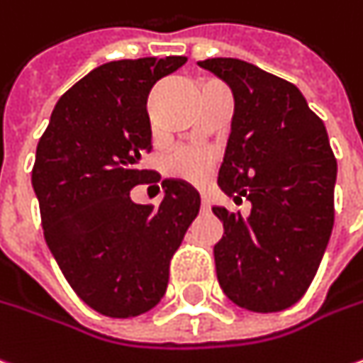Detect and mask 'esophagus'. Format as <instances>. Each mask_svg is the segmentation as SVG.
<instances>
[{
  "mask_svg": "<svg viewBox=\"0 0 363 363\" xmlns=\"http://www.w3.org/2000/svg\"><path fill=\"white\" fill-rule=\"evenodd\" d=\"M209 205H211V203H209L207 195H201V209H203V211H207V209H209Z\"/></svg>",
  "mask_w": 363,
  "mask_h": 363,
  "instance_id": "esophagus-1",
  "label": "esophagus"
}]
</instances>
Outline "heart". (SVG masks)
<instances>
[{"label":"heart","instance_id":"1","mask_svg":"<svg viewBox=\"0 0 363 363\" xmlns=\"http://www.w3.org/2000/svg\"><path fill=\"white\" fill-rule=\"evenodd\" d=\"M166 168L174 177H182L191 182H203L211 174L213 154L205 150H181L168 158Z\"/></svg>","mask_w":363,"mask_h":363}]
</instances>
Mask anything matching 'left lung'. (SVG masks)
Listing matches in <instances>:
<instances>
[{
	"label": "left lung",
	"mask_w": 363,
	"mask_h": 363,
	"mask_svg": "<svg viewBox=\"0 0 363 363\" xmlns=\"http://www.w3.org/2000/svg\"><path fill=\"white\" fill-rule=\"evenodd\" d=\"M199 67L233 93L221 191L252 203L247 217L213 207L223 221L217 280L229 301L254 313L292 307L307 292L333 229L337 162L325 123L292 83L240 58Z\"/></svg>",
	"instance_id": "left-lung-1"
}]
</instances>
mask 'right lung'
Listing matches in <instances>:
<instances>
[{
    "label": "right lung",
    "mask_w": 363,
    "mask_h": 363,
    "mask_svg": "<svg viewBox=\"0 0 363 363\" xmlns=\"http://www.w3.org/2000/svg\"><path fill=\"white\" fill-rule=\"evenodd\" d=\"M184 56L113 60L93 69L55 105L36 148L32 186L44 240L79 298L105 317L154 308L168 286L170 258L197 217V189L162 181L154 209L130 197L150 170L148 93Z\"/></svg>",
    "instance_id": "add662e5"
}]
</instances>
